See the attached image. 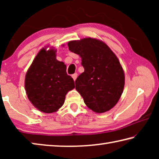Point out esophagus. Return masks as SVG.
I'll list each match as a JSON object with an SVG mask.
<instances>
[{"label":"esophagus","instance_id":"34e87169","mask_svg":"<svg viewBox=\"0 0 159 159\" xmlns=\"http://www.w3.org/2000/svg\"><path fill=\"white\" fill-rule=\"evenodd\" d=\"M77 76H78V74L76 73H75V74H74L73 75H72V78H73L74 80H76Z\"/></svg>","mask_w":159,"mask_h":159}]
</instances>
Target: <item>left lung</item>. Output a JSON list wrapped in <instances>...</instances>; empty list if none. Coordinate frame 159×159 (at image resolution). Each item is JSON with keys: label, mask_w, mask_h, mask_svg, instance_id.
I'll list each match as a JSON object with an SVG mask.
<instances>
[{"label": "left lung", "mask_w": 159, "mask_h": 159, "mask_svg": "<svg viewBox=\"0 0 159 159\" xmlns=\"http://www.w3.org/2000/svg\"><path fill=\"white\" fill-rule=\"evenodd\" d=\"M68 46L81 57L84 72L75 83L85 104L96 113L109 111L119 100L125 85L117 57L104 42L91 38L70 41Z\"/></svg>", "instance_id": "8db88e82"}]
</instances>
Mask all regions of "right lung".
<instances>
[{"instance_id":"right-lung-1","label":"right lung","mask_w":159,"mask_h":159,"mask_svg":"<svg viewBox=\"0 0 159 159\" xmlns=\"http://www.w3.org/2000/svg\"><path fill=\"white\" fill-rule=\"evenodd\" d=\"M56 50H40L26 72L25 90L29 100L41 111L52 113L63 105L65 96L75 88L66 66L56 59Z\"/></svg>"}]
</instances>
